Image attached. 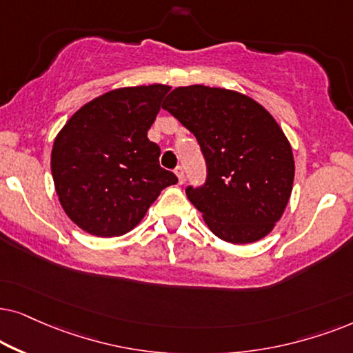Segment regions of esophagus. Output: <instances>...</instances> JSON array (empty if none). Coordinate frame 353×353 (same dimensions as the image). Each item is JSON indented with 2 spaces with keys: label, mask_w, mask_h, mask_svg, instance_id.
I'll list each match as a JSON object with an SVG mask.
<instances>
[{
  "label": "esophagus",
  "mask_w": 353,
  "mask_h": 353,
  "mask_svg": "<svg viewBox=\"0 0 353 353\" xmlns=\"http://www.w3.org/2000/svg\"><path fill=\"white\" fill-rule=\"evenodd\" d=\"M174 172H176L177 179H179V184H182V182H184V177H185V174H184V168H182V166H177L176 169H174Z\"/></svg>",
  "instance_id": "1"
}]
</instances>
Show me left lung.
<instances>
[{
    "mask_svg": "<svg viewBox=\"0 0 353 353\" xmlns=\"http://www.w3.org/2000/svg\"><path fill=\"white\" fill-rule=\"evenodd\" d=\"M163 110L195 135L203 153L205 184L185 194L211 232L231 243L268 236L288 206L295 172L274 117L250 97L205 85L174 88Z\"/></svg>",
    "mask_w": 353,
    "mask_h": 353,
    "instance_id": "obj_1",
    "label": "left lung"
}]
</instances>
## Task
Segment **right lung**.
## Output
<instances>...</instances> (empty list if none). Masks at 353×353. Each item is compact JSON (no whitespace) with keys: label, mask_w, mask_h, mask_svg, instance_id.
Masks as SVG:
<instances>
[{"label":"right lung","mask_w":353,"mask_h":353,"mask_svg":"<svg viewBox=\"0 0 353 353\" xmlns=\"http://www.w3.org/2000/svg\"><path fill=\"white\" fill-rule=\"evenodd\" d=\"M171 87L117 88L83 105L54 140L51 174L65 214L83 231L116 237L134 229L159 192L177 182L147 137Z\"/></svg>","instance_id":"obj_1"}]
</instances>
